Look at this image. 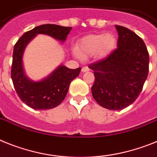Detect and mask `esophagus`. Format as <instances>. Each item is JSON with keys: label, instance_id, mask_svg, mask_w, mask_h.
<instances>
[{"label": "esophagus", "instance_id": "1", "mask_svg": "<svg viewBox=\"0 0 157 157\" xmlns=\"http://www.w3.org/2000/svg\"><path fill=\"white\" fill-rule=\"evenodd\" d=\"M81 71H82L83 73H84V72H88V71H89V68H88V66H84V67L82 68Z\"/></svg>", "mask_w": 157, "mask_h": 157}]
</instances>
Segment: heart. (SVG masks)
I'll list each match as a JSON object with an SVG mask.
<instances>
[{"mask_svg": "<svg viewBox=\"0 0 157 157\" xmlns=\"http://www.w3.org/2000/svg\"><path fill=\"white\" fill-rule=\"evenodd\" d=\"M116 44V39L112 34L101 33L89 35L80 40L77 53L81 58L97 54L99 58H106L111 54Z\"/></svg>", "mask_w": 157, "mask_h": 157, "instance_id": "heart-1", "label": "heart"}]
</instances>
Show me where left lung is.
<instances>
[{
  "label": "left lung",
  "instance_id": "left-lung-1",
  "mask_svg": "<svg viewBox=\"0 0 157 157\" xmlns=\"http://www.w3.org/2000/svg\"><path fill=\"white\" fill-rule=\"evenodd\" d=\"M118 48L89 65L94 71L92 96L101 107L118 111L135 101L148 74L149 56L144 41L131 30L115 25Z\"/></svg>",
  "mask_w": 157,
  "mask_h": 157
}]
</instances>
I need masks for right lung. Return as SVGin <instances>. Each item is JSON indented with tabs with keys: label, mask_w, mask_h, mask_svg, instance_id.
Masks as SVG:
<instances>
[{
	"label": "right lung",
	"mask_w": 157,
	"mask_h": 157,
	"mask_svg": "<svg viewBox=\"0 0 157 157\" xmlns=\"http://www.w3.org/2000/svg\"><path fill=\"white\" fill-rule=\"evenodd\" d=\"M71 27L43 24L22 35L14 46L11 77L16 93L22 101L35 110H48L56 107L64 100L71 81L80 74L81 68L71 69L59 65L48 77L40 81L28 78L23 67V54L30 41L38 34L51 36L65 42Z\"/></svg>",
	"instance_id": "add662e5"
}]
</instances>
